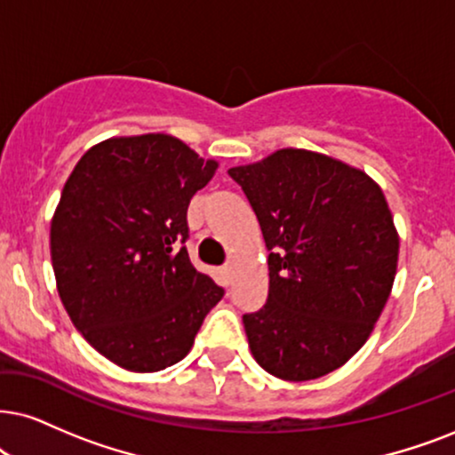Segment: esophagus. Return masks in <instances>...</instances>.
I'll use <instances>...</instances> for the list:
<instances>
[{
	"label": "esophagus",
	"mask_w": 455,
	"mask_h": 455,
	"mask_svg": "<svg viewBox=\"0 0 455 455\" xmlns=\"http://www.w3.org/2000/svg\"><path fill=\"white\" fill-rule=\"evenodd\" d=\"M222 277H224V283H231V279H233V267H222Z\"/></svg>",
	"instance_id": "34e87169"
}]
</instances>
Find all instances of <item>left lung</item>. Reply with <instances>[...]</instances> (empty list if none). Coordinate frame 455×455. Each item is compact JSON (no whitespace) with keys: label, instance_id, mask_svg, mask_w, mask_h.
Instances as JSON below:
<instances>
[{"label":"left lung","instance_id":"obj_1","mask_svg":"<svg viewBox=\"0 0 455 455\" xmlns=\"http://www.w3.org/2000/svg\"><path fill=\"white\" fill-rule=\"evenodd\" d=\"M228 176L270 251L267 304L243 315L251 355L290 382L338 370L370 338L393 290L399 235L382 188L304 148H281Z\"/></svg>","mask_w":455,"mask_h":455}]
</instances>
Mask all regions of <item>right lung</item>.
I'll return each instance as SVG.
<instances>
[{"label": "right lung", "instance_id": "obj_1", "mask_svg": "<svg viewBox=\"0 0 455 455\" xmlns=\"http://www.w3.org/2000/svg\"><path fill=\"white\" fill-rule=\"evenodd\" d=\"M168 134L108 138L77 161L50 227L59 296L102 356L148 373L185 359L224 296L188 260L187 210L214 176Z\"/></svg>", "mask_w": 455, "mask_h": 455}]
</instances>
